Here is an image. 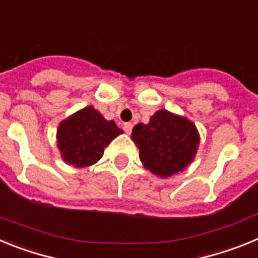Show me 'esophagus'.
Segmentation results:
<instances>
[{
    "label": "esophagus",
    "instance_id": "1",
    "mask_svg": "<svg viewBox=\"0 0 258 258\" xmlns=\"http://www.w3.org/2000/svg\"><path fill=\"white\" fill-rule=\"evenodd\" d=\"M124 131H125V133L131 134L132 131H133V124H132V122H125V124H124Z\"/></svg>",
    "mask_w": 258,
    "mask_h": 258
}]
</instances>
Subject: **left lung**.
<instances>
[{
    "instance_id": "1",
    "label": "left lung",
    "mask_w": 258,
    "mask_h": 258,
    "mask_svg": "<svg viewBox=\"0 0 258 258\" xmlns=\"http://www.w3.org/2000/svg\"><path fill=\"white\" fill-rule=\"evenodd\" d=\"M132 140L140 149V159L151 173L170 177L192 161L199 145L197 127L187 118L166 109L157 111L149 124L133 127Z\"/></svg>"
}]
</instances>
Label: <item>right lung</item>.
<instances>
[{
	"label": "right lung",
	"mask_w": 258,
	"mask_h": 258,
	"mask_svg": "<svg viewBox=\"0 0 258 258\" xmlns=\"http://www.w3.org/2000/svg\"><path fill=\"white\" fill-rule=\"evenodd\" d=\"M122 131L115 122L106 120L94 107H85L58 127V149L63 160L79 168L97 163L104 147Z\"/></svg>",
	"instance_id": "add662e5"
}]
</instances>
